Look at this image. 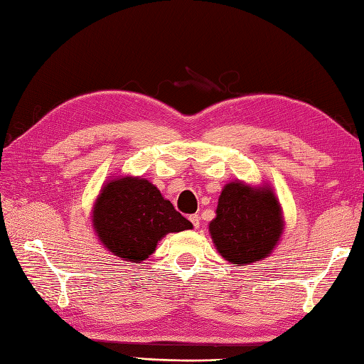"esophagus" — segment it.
Masks as SVG:
<instances>
[{"label": "esophagus", "mask_w": 364, "mask_h": 364, "mask_svg": "<svg viewBox=\"0 0 364 364\" xmlns=\"http://www.w3.org/2000/svg\"><path fill=\"white\" fill-rule=\"evenodd\" d=\"M188 220L191 222V225H193V228H200V217H198L196 214L190 215V217H188Z\"/></svg>", "instance_id": "34e87169"}]
</instances>
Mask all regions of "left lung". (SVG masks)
Instances as JSON below:
<instances>
[{
    "mask_svg": "<svg viewBox=\"0 0 364 364\" xmlns=\"http://www.w3.org/2000/svg\"><path fill=\"white\" fill-rule=\"evenodd\" d=\"M282 214L272 190L231 182L218 198L209 231L217 250L232 264H249L269 255L282 235Z\"/></svg>",
    "mask_w": 364,
    "mask_h": 364,
    "instance_id": "1",
    "label": "left lung"
}]
</instances>
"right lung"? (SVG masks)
<instances>
[{
	"instance_id": "obj_1",
	"label": "right lung",
	"mask_w": 364,
	"mask_h": 364,
	"mask_svg": "<svg viewBox=\"0 0 364 364\" xmlns=\"http://www.w3.org/2000/svg\"><path fill=\"white\" fill-rule=\"evenodd\" d=\"M93 226L115 257L141 263L168 232L191 230L187 218L141 177H122L105 185L95 203Z\"/></svg>"
}]
</instances>
